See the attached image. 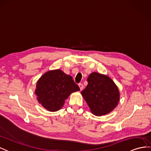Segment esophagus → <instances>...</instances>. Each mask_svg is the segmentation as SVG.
<instances>
[{"mask_svg": "<svg viewBox=\"0 0 151 151\" xmlns=\"http://www.w3.org/2000/svg\"><path fill=\"white\" fill-rule=\"evenodd\" d=\"M79 88H80V90L81 91V90H83V88H84V86H83V84H81V83H79Z\"/></svg>", "mask_w": 151, "mask_h": 151, "instance_id": "1", "label": "esophagus"}]
</instances>
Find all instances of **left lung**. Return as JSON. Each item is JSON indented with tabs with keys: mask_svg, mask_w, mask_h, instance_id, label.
I'll return each mask as SVG.
<instances>
[{
	"mask_svg": "<svg viewBox=\"0 0 151 151\" xmlns=\"http://www.w3.org/2000/svg\"><path fill=\"white\" fill-rule=\"evenodd\" d=\"M88 85L81 93L91 112L102 116L111 112L120 101V91L113 81L104 74L92 72L87 79Z\"/></svg>",
	"mask_w": 151,
	"mask_h": 151,
	"instance_id": "obj_1",
	"label": "left lung"
}]
</instances>
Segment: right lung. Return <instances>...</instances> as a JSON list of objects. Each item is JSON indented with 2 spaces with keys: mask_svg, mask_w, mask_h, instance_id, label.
Listing matches in <instances>:
<instances>
[{
  "mask_svg": "<svg viewBox=\"0 0 151 151\" xmlns=\"http://www.w3.org/2000/svg\"><path fill=\"white\" fill-rule=\"evenodd\" d=\"M80 90L72 76L61 70H52L40 77L36 83L35 94L43 107L49 111H57L65 104L72 93Z\"/></svg>",
  "mask_w": 151,
  "mask_h": 151,
  "instance_id": "right-lung-1",
  "label": "right lung"
}]
</instances>
